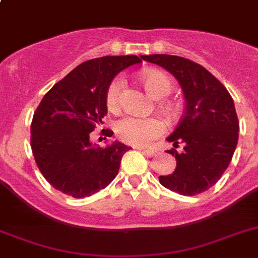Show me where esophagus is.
Returning <instances> with one entry per match:
<instances>
[{"instance_id": "34e87169", "label": "esophagus", "mask_w": 258, "mask_h": 258, "mask_svg": "<svg viewBox=\"0 0 258 258\" xmlns=\"http://www.w3.org/2000/svg\"><path fill=\"white\" fill-rule=\"evenodd\" d=\"M139 149L141 150V152L144 153L145 155H148V157H153V155L155 154V150L154 149H148V148H139Z\"/></svg>"}]
</instances>
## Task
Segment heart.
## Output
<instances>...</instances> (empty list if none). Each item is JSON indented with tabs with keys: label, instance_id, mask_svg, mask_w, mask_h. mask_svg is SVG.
I'll use <instances>...</instances> for the list:
<instances>
[{
	"label": "heart",
	"instance_id": "obj_1",
	"mask_svg": "<svg viewBox=\"0 0 258 258\" xmlns=\"http://www.w3.org/2000/svg\"><path fill=\"white\" fill-rule=\"evenodd\" d=\"M141 83L154 99H163L171 94L173 82L166 72L155 68H146L139 73ZM124 90V81L122 77H114L108 85L105 94V103L109 110H117L120 105ZM163 108L169 115L178 113V105L175 101H164ZM164 126L157 118H120L115 122V132L123 141L134 145H146L153 139L163 134Z\"/></svg>",
	"mask_w": 258,
	"mask_h": 258
}]
</instances>
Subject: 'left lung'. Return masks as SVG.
<instances>
[{
    "mask_svg": "<svg viewBox=\"0 0 258 258\" xmlns=\"http://www.w3.org/2000/svg\"><path fill=\"white\" fill-rule=\"evenodd\" d=\"M144 60L173 74L182 87L186 108L167 141L176 158L172 175L159 182L181 196H197L220 180L238 144L239 122L233 97L212 73L198 62L173 55H143ZM183 146L177 152L175 148Z\"/></svg>",
    "mask_w": 258,
    "mask_h": 258,
    "instance_id": "left-lung-1",
    "label": "left lung"
}]
</instances>
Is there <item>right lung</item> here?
<instances>
[{"label":"right lung","instance_id":"obj_1","mask_svg":"<svg viewBox=\"0 0 258 258\" xmlns=\"http://www.w3.org/2000/svg\"><path fill=\"white\" fill-rule=\"evenodd\" d=\"M139 62L136 55L87 60L55 83L37 106L31 124L32 152L43 177L56 190L85 198L114 180L130 148L115 141L103 149L90 143V135L104 123L110 81ZM101 134L110 138L113 131Z\"/></svg>","mask_w":258,"mask_h":258}]
</instances>
